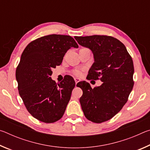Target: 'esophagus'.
Returning a JSON list of instances; mask_svg holds the SVG:
<instances>
[{"instance_id":"esophagus-1","label":"esophagus","mask_w":150,"mask_h":150,"mask_svg":"<svg viewBox=\"0 0 150 150\" xmlns=\"http://www.w3.org/2000/svg\"><path fill=\"white\" fill-rule=\"evenodd\" d=\"M74 79H75V81L76 85L77 84V83H79V81H80V79H79V78H75Z\"/></svg>"}]
</instances>
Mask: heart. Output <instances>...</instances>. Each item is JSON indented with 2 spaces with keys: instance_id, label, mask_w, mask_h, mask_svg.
Wrapping results in <instances>:
<instances>
[{
  "instance_id": "b5f03b06",
  "label": "heart",
  "mask_w": 150,
  "mask_h": 150,
  "mask_svg": "<svg viewBox=\"0 0 150 150\" xmlns=\"http://www.w3.org/2000/svg\"><path fill=\"white\" fill-rule=\"evenodd\" d=\"M72 73L77 77H81L83 75V71L79 69H76L72 71Z\"/></svg>"
}]
</instances>
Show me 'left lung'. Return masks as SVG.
<instances>
[{
	"label": "left lung",
	"instance_id": "1",
	"mask_svg": "<svg viewBox=\"0 0 150 150\" xmlns=\"http://www.w3.org/2000/svg\"><path fill=\"white\" fill-rule=\"evenodd\" d=\"M75 38L94 55L88 79L103 82L93 88L86 81L77 83L83 90L81 108L88 120L102 123L115 116L128 101L134 83L133 61L125 45L114 37L93 35Z\"/></svg>",
	"mask_w": 150,
	"mask_h": 150
}]
</instances>
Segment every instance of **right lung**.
<instances>
[{
    "label": "right lung",
    "mask_w": 150,
    "mask_h": 150,
    "mask_svg": "<svg viewBox=\"0 0 150 150\" xmlns=\"http://www.w3.org/2000/svg\"><path fill=\"white\" fill-rule=\"evenodd\" d=\"M79 46L70 35L51 34L30 43L16 70L19 95L32 116L45 123L55 122L64 114L75 86L71 76L56 83L50 76L65 53Z\"/></svg>",
    "instance_id": "1"
}]
</instances>
